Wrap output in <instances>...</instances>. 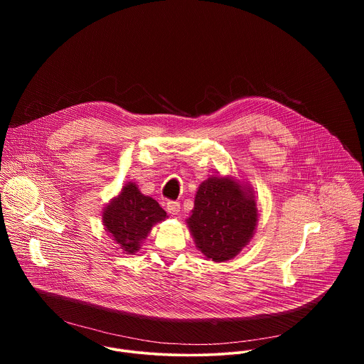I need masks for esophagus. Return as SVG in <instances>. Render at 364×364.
Masks as SVG:
<instances>
[{
	"mask_svg": "<svg viewBox=\"0 0 364 364\" xmlns=\"http://www.w3.org/2000/svg\"><path fill=\"white\" fill-rule=\"evenodd\" d=\"M167 210H168L171 215H177V213L180 212V201L168 200V201H167Z\"/></svg>",
	"mask_w": 364,
	"mask_h": 364,
	"instance_id": "esophagus-1",
	"label": "esophagus"
}]
</instances>
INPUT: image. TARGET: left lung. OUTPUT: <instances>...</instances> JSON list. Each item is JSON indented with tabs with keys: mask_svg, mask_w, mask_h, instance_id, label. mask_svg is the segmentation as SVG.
I'll return each mask as SVG.
<instances>
[{
	"mask_svg": "<svg viewBox=\"0 0 364 364\" xmlns=\"http://www.w3.org/2000/svg\"><path fill=\"white\" fill-rule=\"evenodd\" d=\"M257 222L255 200L229 178L200 184L187 223L197 247L215 262L236 256L249 242Z\"/></svg>",
	"mask_w": 364,
	"mask_h": 364,
	"instance_id": "left-lung-1",
	"label": "left lung"
}]
</instances>
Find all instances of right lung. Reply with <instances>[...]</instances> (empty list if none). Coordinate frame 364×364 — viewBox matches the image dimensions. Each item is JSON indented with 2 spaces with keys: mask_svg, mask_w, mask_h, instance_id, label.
<instances>
[{
  "mask_svg": "<svg viewBox=\"0 0 364 364\" xmlns=\"http://www.w3.org/2000/svg\"><path fill=\"white\" fill-rule=\"evenodd\" d=\"M167 213L154 198L139 193L134 183L127 184L122 193L107 207L103 223L117 243L127 253L139 249V243L152 225L164 220Z\"/></svg>",
  "mask_w": 364,
  "mask_h": 364,
  "instance_id": "obj_1",
  "label": "right lung"
}]
</instances>
